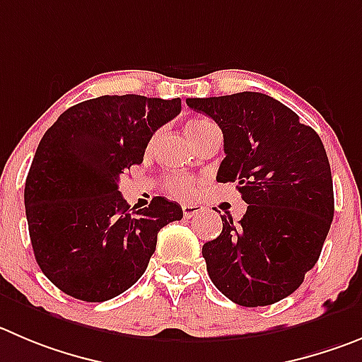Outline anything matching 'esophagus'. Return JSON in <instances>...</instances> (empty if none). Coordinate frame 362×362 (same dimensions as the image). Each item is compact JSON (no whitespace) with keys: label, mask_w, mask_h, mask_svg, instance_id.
I'll return each instance as SVG.
<instances>
[{"label":"esophagus","mask_w":362,"mask_h":362,"mask_svg":"<svg viewBox=\"0 0 362 362\" xmlns=\"http://www.w3.org/2000/svg\"><path fill=\"white\" fill-rule=\"evenodd\" d=\"M182 212H184L185 218H192L194 214H200V212H204V205L184 204L182 205Z\"/></svg>","instance_id":"esophagus-1"}]
</instances>
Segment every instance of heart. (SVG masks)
I'll return each instance as SVG.
<instances>
[{
    "label": "heart",
    "instance_id": "b5f03b06",
    "mask_svg": "<svg viewBox=\"0 0 362 362\" xmlns=\"http://www.w3.org/2000/svg\"><path fill=\"white\" fill-rule=\"evenodd\" d=\"M209 121L204 119V117H194V119L187 121L185 124V130L191 135V139H194L205 127H209ZM168 191L173 194V197L180 198V200H189V198L194 197L197 192V185H194V180L191 177H171L168 180Z\"/></svg>",
    "mask_w": 362,
    "mask_h": 362
}]
</instances>
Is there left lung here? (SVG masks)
<instances>
[{"mask_svg":"<svg viewBox=\"0 0 362 362\" xmlns=\"http://www.w3.org/2000/svg\"><path fill=\"white\" fill-rule=\"evenodd\" d=\"M223 132L216 180L238 182L245 216L202 253L212 284L238 305H272L300 288L318 262L334 218L332 173L320 135L261 93L187 98Z\"/></svg>","mask_w":362,"mask_h":362,"instance_id":"8db88e82","label":"left lung"}]
</instances>
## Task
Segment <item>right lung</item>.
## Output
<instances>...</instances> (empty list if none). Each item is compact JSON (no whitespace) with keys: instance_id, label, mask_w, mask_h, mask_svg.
Masks as SVG:
<instances>
[{"instance_id":"1","label":"right lung","mask_w":362,"mask_h":362,"mask_svg":"<svg viewBox=\"0 0 362 362\" xmlns=\"http://www.w3.org/2000/svg\"><path fill=\"white\" fill-rule=\"evenodd\" d=\"M180 109V98L100 96L67 109L42 135L25 209L37 264L60 291L83 302L121 295L146 272L158 230L182 219L164 197L134 211L117 189Z\"/></svg>"}]
</instances>
